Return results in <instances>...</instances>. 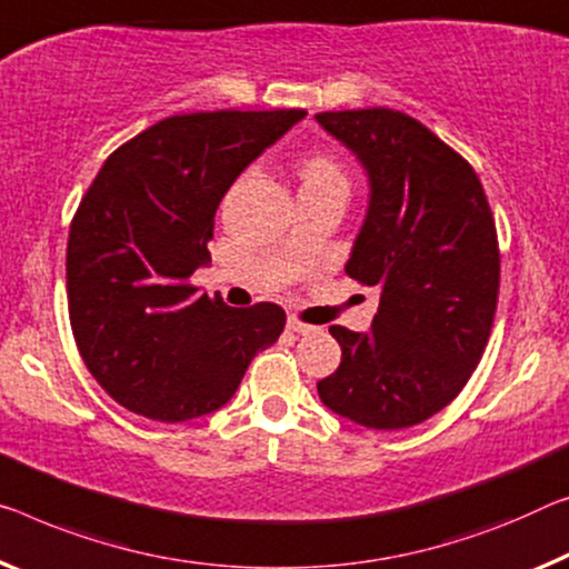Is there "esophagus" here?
Returning a JSON list of instances; mask_svg holds the SVG:
<instances>
[{
    "label": "esophagus",
    "instance_id": "34e87169",
    "mask_svg": "<svg viewBox=\"0 0 569 569\" xmlns=\"http://www.w3.org/2000/svg\"><path fill=\"white\" fill-rule=\"evenodd\" d=\"M287 328L292 330V333H300V336H308V333H312V326H305V322H300L297 318H290L287 320Z\"/></svg>",
    "mask_w": 569,
    "mask_h": 569
}]
</instances>
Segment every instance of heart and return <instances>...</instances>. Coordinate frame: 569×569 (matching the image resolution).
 I'll list each match as a JSON object with an SVG mask.
<instances>
[{
  "instance_id": "obj_1",
  "label": "heart",
  "mask_w": 569,
  "mask_h": 569,
  "mask_svg": "<svg viewBox=\"0 0 569 569\" xmlns=\"http://www.w3.org/2000/svg\"><path fill=\"white\" fill-rule=\"evenodd\" d=\"M302 182H338V186H346V174L333 157L318 154L305 162Z\"/></svg>"
}]
</instances>
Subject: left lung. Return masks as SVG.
<instances>
[{"label": "left lung", "mask_w": 569, "mask_h": 569, "mask_svg": "<svg viewBox=\"0 0 569 569\" xmlns=\"http://www.w3.org/2000/svg\"><path fill=\"white\" fill-rule=\"evenodd\" d=\"M315 119L369 178L346 274L381 290L369 333L330 328L340 366L318 395L369 430H405L460 395L491 336L501 277L491 206L476 170L407 113Z\"/></svg>", "instance_id": "obj_1"}]
</instances>
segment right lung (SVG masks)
Here are the masks:
<instances>
[{
    "label": "right lung",
    "instance_id": "add662e5",
    "mask_svg": "<svg viewBox=\"0 0 569 569\" xmlns=\"http://www.w3.org/2000/svg\"><path fill=\"white\" fill-rule=\"evenodd\" d=\"M302 109L200 111L157 121L109 154L68 233V312L107 395L157 422L229 401L284 330L274 302L229 308L188 277L211 261L216 208Z\"/></svg>",
    "mask_w": 569,
    "mask_h": 569
}]
</instances>
